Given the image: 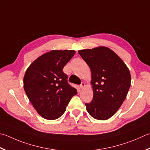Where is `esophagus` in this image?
Returning a JSON list of instances; mask_svg holds the SVG:
<instances>
[{
	"label": "esophagus",
	"mask_w": 150,
	"mask_h": 150,
	"mask_svg": "<svg viewBox=\"0 0 150 150\" xmlns=\"http://www.w3.org/2000/svg\"><path fill=\"white\" fill-rule=\"evenodd\" d=\"M85 86H86L85 83H82L81 84V85H80V88H83Z\"/></svg>",
	"instance_id": "34e87169"
}]
</instances>
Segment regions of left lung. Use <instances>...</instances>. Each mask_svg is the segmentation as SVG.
Returning <instances> with one entry per match:
<instances>
[{
	"mask_svg": "<svg viewBox=\"0 0 150 150\" xmlns=\"http://www.w3.org/2000/svg\"><path fill=\"white\" fill-rule=\"evenodd\" d=\"M91 71L93 98L85 103L86 111L98 120L115 114L127 97L130 73L123 61L110 48L99 47L78 51Z\"/></svg>",
	"mask_w": 150,
	"mask_h": 150,
	"instance_id": "obj_1",
	"label": "left lung"
}]
</instances>
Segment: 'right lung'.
<instances>
[{
  "label": "right lung",
  "mask_w": 150,
  "mask_h": 150,
  "mask_svg": "<svg viewBox=\"0 0 150 150\" xmlns=\"http://www.w3.org/2000/svg\"><path fill=\"white\" fill-rule=\"evenodd\" d=\"M75 50H51L30 65L23 77V88L35 110L43 118L54 120L64 113L77 90L67 83L63 68Z\"/></svg>",
  "instance_id": "add662e5"
}]
</instances>
